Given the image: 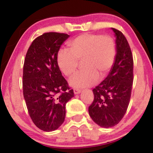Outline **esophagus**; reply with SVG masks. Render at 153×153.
<instances>
[{"label":"esophagus","instance_id":"34e87169","mask_svg":"<svg viewBox=\"0 0 153 153\" xmlns=\"http://www.w3.org/2000/svg\"><path fill=\"white\" fill-rule=\"evenodd\" d=\"M74 94H79V93H80L81 91L79 89H77V88H74Z\"/></svg>","mask_w":153,"mask_h":153}]
</instances>
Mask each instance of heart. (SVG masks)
<instances>
[{
	"label": "heart",
	"instance_id": "b5f03b06",
	"mask_svg": "<svg viewBox=\"0 0 153 153\" xmlns=\"http://www.w3.org/2000/svg\"><path fill=\"white\" fill-rule=\"evenodd\" d=\"M69 51L60 50L57 54V65L65 76L71 77L76 74L82 61L84 70L70 80L76 88H85L94 85L99 77L103 79L114 64L116 47L110 36L84 33L68 44Z\"/></svg>",
	"mask_w": 153,
	"mask_h": 153
}]
</instances>
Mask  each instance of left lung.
Returning <instances> with one entry per match:
<instances>
[{"instance_id": "obj_1", "label": "left lung", "mask_w": 153, "mask_h": 153, "mask_svg": "<svg viewBox=\"0 0 153 153\" xmlns=\"http://www.w3.org/2000/svg\"><path fill=\"white\" fill-rule=\"evenodd\" d=\"M116 37V56L107 77L93 90L94 99L89 115L101 127L118 124L129 104L133 81V59L127 39L122 32L111 28Z\"/></svg>"}]
</instances>
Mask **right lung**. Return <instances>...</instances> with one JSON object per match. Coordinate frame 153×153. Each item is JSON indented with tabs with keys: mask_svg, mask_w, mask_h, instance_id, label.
<instances>
[{
	"mask_svg": "<svg viewBox=\"0 0 153 153\" xmlns=\"http://www.w3.org/2000/svg\"><path fill=\"white\" fill-rule=\"evenodd\" d=\"M69 37L65 33H43L34 39L24 59V97L34 124L44 131H54L63 123L65 105L74 97L57 65L60 45Z\"/></svg>",
	"mask_w": 153,
	"mask_h": 153,
	"instance_id": "add662e5",
	"label": "right lung"
}]
</instances>
